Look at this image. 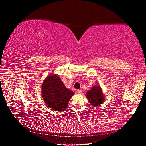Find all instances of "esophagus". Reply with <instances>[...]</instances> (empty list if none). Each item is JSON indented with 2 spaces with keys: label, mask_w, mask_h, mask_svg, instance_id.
Returning a JSON list of instances; mask_svg holds the SVG:
<instances>
[{
  "label": "esophagus",
  "mask_w": 146,
  "mask_h": 146,
  "mask_svg": "<svg viewBox=\"0 0 146 146\" xmlns=\"http://www.w3.org/2000/svg\"><path fill=\"white\" fill-rule=\"evenodd\" d=\"M77 92L78 94H80L82 93V90H77Z\"/></svg>",
  "instance_id": "esophagus-1"
}]
</instances>
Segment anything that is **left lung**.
<instances>
[{
	"mask_svg": "<svg viewBox=\"0 0 146 146\" xmlns=\"http://www.w3.org/2000/svg\"><path fill=\"white\" fill-rule=\"evenodd\" d=\"M86 96L90 104L94 107L99 106L104 101V96L99 86H93L91 90L86 93Z\"/></svg>",
	"mask_w": 146,
	"mask_h": 146,
	"instance_id": "left-lung-1",
	"label": "left lung"
}]
</instances>
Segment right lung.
<instances>
[{
    "mask_svg": "<svg viewBox=\"0 0 146 146\" xmlns=\"http://www.w3.org/2000/svg\"><path fill=\"white\" fill-rule=\"evenodd\" d=\"M41 93L46 105L56 111L67 108L70 99L74 94V92L65 87L56 74L46 78L42 85Z\"/></svg>",
    "mask_w": 146,
    "mask_h": 146,
    "instance_id": "1",
    "label": "right lung"
}]
</instances>
